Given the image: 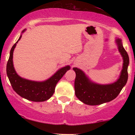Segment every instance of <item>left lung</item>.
<instances>
[{
	"label": "left lung",
	"instance_id": "obj_1",
	"mask_svg": "<svg viewBox=\"0 0 135 135\" xmlns=\"http://www.w3.org/2000/svg\"><path fill=\"white\" fill-rule=\"evenodd\" d=\"M115 43L122 57V69L119 77L114 83L100 84L94 83L89 79L82 70L74 67L76 74L74 88L77 98L84 103L89 105H98L109 102L115 99L120 93L128 81V67L129 63V56L122 46V40L116 38Z\"/></svg>",
	"mask_w": 135,
	"mask_h": 135
}]
</instances>
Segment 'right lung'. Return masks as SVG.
<instances>
[{
  "mask_svg": "<svg viewBox=\"0 0 135 135\" xmlns=\"http://www.w3.org/2000/svg\"><path fill=\"white\" fill-rule=\"evenodd\" d=\"M25 30L26 29L23 30L21 33H23ZM21 36L22 34L11 49L6 67L7 77L14 91L20 97L32 102H44L52 97L55 92L56 84L65 74L70 69V66L69 65L63 66L56 71L51 77L44 81H34L20 77L14 67L13 58L15 48L18 42L21 39Z\"/></svg>",
  "mask_w": 135,
  "mask_h": 135,
  "instance_id": "obj_1",
  "label": "right lung"
}]
</instances>
